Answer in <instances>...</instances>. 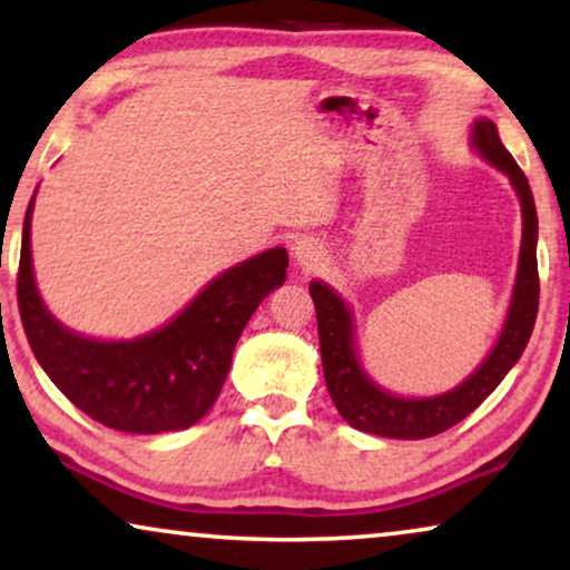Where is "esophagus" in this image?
Returning <instances> with one entry per match:
<instances>
[{"mask_svg":"<svg viewBox=\"0 0 570 570\" xmlns=\"http://www.w3.org/2000/svg\"><path fill=\"white\" fill-rule=\"evenodd\" d=\"M293 259L301 269H316L324 259V248L314 238H301L293 246Z\"/></svg>","mask_w":570,"mask_h":570,"instance_id":"34e87169","label":"esophagus"}]
</instances>
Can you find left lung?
Returning a JSON list of instances; mask_svg holds the SVG:
<instances>
[{"label": "left lung", "instance_id": "obj_1", "mask_svg": "<svg viewBox=\"0 0 570 570\" xmlns=\"http://www.w3.org/2000/svg\"><path fill=\"white\" fill-rule=\"evenodd\" d=\"M472 145L480 150L482 158L493 163L511 178L513 189L521 202V254L517 285H513V298L509 316H505L503 332L498 337L493 353L485 363L472 373L464 384L451 389L446 394L428 396V400H404L394 396L373 384L368 373L361 368L355 355L353 337V314L345 301L332 291L330 285L314 283L308 285L311 298L316 306L318 322V345H322V365L326 389L334 407L350 425L363 433L384 435V439H431L449 431L459 420H464L474 407L485 402V396L501 384L524 353L529 337H532L537 306H540V275H537V209L534 197L529 189L524 170L517 166L511 153L505 150L493 121L478 119L472 127Z\"/></svg>", "mask_w": 570, "mask_h": 570}]
</instances>
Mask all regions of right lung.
I'll use <instances>...</instances> for the list:
<instances>
[{
  "instance_id": "obj_1",
  "label": "right lung",
  "mask_w": 570,
  "mask_h": 570,
  "mask_svg": "<svg viewBox=\"0 0 570 570\" xmlns=\"http://www.w3.org/2000/svg\"><path fill=\"white\" fill-rule=\"evenodd\" d=\"M30 215L33 199L22 223L18 306L30 350L59 392L88 417L124 433L184 431L205 417L248 318L285 283V248L223 272L163 330L100 342L69 332L43 306L30 264Z\"/></svg>"
}]
</instances>
